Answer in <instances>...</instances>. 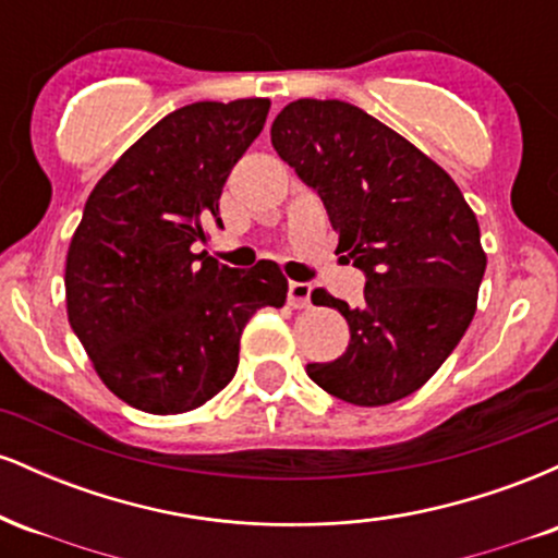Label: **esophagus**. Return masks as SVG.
Here are the masks:
<instances>
[{
	"instance_id": "esophagus-1",
	"label": "esophagus",
	"mask_w": 558,
	"mask_h": 558,
	"mask_svg": "<svg viewBox=\"0 0 558 558\" xmlns=\"http://www.w3.org/2000/svg\"><path fill=\"white\" fill-rule=\"evenodd\" d=\"M310 299H312L310 283H299V280H291V283H288V304H291L293 310H304V306H310Z\"/></svg>"
}]
</instances>
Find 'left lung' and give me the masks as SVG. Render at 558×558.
Listing matches in <instances>:
<instances>
[{
	"mask_svg": "<svg viewBox=\"0 0 558 558\" xmlns=\"http://www.w3.org/2000/svg\"><path fill=\"white\" fill-rule=\"evenodd\" d=\"M280 159L323 198L364 301L315 291L349 323L345 351L306 364L336 399L383 407L430 380L470 328L485 275L477 217L444 168L338 99L291 101L270 128Z\"/></svg>",
	"mask_w": 558,
	"mask_h": 558,
	"instance_id": "left-lung-1",
	"label": "left lung"
}]
</instances>
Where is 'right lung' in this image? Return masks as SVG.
Listing matches in <instances>:
<instances>
[{"label":"right lung","mask_w":558,"mask_h":558,"mask_svg":"<svg viewBox=\"0 0 558 558\" xmlns=\"http://www.w3.org/2000/svg\"><path fill=\"white\" fill-rule=\"evenodd\" d=\"M270 101H194L165 114L94 185L65 265L68 319L118 399L149 414L202 407L233 380L241 332L288 283L262 259L196 254Z\"/></svg>","instance_id":"add662e5"}]
</instances>
